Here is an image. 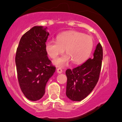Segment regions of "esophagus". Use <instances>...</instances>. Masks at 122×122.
<instances>
[{
	"mask_svg": "<svg viewBox=\"0 0 122 122\" xmlns=\"http://www.w3.org/2000/svg\"><path fill=\"white\" fill-rule=\"evenodd\" d=\"M57 72H58V73H62V69H61V68H58V69H57Z\"/></svg>",
	"mask_w": 122,
	"mask_h": 122,
	"instance_id": "esophagus-1",
	"label": "esophagus"
}]
</instances>
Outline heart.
<instances>
[{
  "label": "heart",
  "mask_w": 122,
  "mask_h": 122,
  "mask_svg": "<svg viewBox=\"0 0 122 122\" xmlns=\"http://www.w3.org/2000/svg\"><path fill=\"white\" fill-rule=\"evenodd\" d=\"M93 45V39L90 36L76 31H69L58 35L57 41H47L45 49L53 59L57 58L65 49L66 54L54 62L57 66H62L71 61L75 64L84 62L90 55Z\"/></svg>",
  "instance_id": "b5f03b06"
}]
</instances>
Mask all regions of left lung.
<instances>
[{
	"label": "left lung",
	"instance_id": "8db88e82",
	"mask_svg": "<svg viewBox=\"0 0 122 122\" xmlns=\"http://www.w3.org/2000/svg\"><path fill=\"white\" fill-rule=\"evenodd\" d=\"M103 60V48L97 45L93 57L82 65L66 71L67 76L66 95L72 101L83 100L92 91L99 80Z\"/></svg>",
	"mask_w": 122,
	"mask_h": 122
}]
</instances>
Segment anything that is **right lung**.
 <instances>
[{
    "label": "right lung",
    "instance_id": "right-lung-1",
    "mask_svg": "<svg viewBox=\"0 0 122 122\" xmlns=\"http://www.w3.org/2000/svg\"><path fill=\"white\" fill-rule=\"evenodd\" d=\"M47 27L34 26L23 35L16 56V71L21 91L27 99L37 101L43 97L47 82L56 71L47 56Z\"/></svg>",
    "mask_w": 122,
    "mask_h": 122
}]
</instances>
